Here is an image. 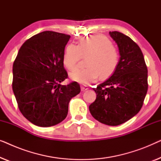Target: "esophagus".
<instances>
[{
  "label": "esophagus",
  "instance_id": "esophagus-1",
  "mask_svg": "<svg viewBox=\"0 0 161 161\" xmlns=\"http://www.w3.org/2000/svg\"><path fill=\"white\" fill-rule=\"evenodd\" d=\"M89 89V88H88L86 86H80V89H81V92H85V91H86V90Z\"/></svg>",
  "mask_w": 161,
  "mask_h": 161
}]
</instances>
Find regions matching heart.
I'll use <instances>...</instances> for the list:
<instances>
[{
  "label": "heart",
  "instance_id": "1",
  "mask_svg": "<svg viewBox=\"0 0 161 161\" xmlns=\"http://www.w3.org/2000/svg\"><path fill=\"white\" fill-rule=\"evenodd\" d=\"M87 57V67L70 74L72 80L86 85L96 81L99 76L101 79L110 78L119 63V53L110 39L103 35H95L81 39L78 45H68L63 56L64 65L73 71L80 59Z\"/></svg>",
  "mask_w": 161,
  "mask_h": 161
}]
</instances>
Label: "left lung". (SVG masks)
Segmentation results:
<instances>
[{
	"mask_svg": "<svg viewBox=\"0 0 161 161\" xmlns=\"http://www.w3.org/2000/svg\"><path fill=\"white\" fill-rule=\"evenodd\" d=\"M109 34L117 44L119 63L107 80L94 88L97 97L89 108L95 119L116 126L130 119L142 108L148 89V71L135 42L118 31H110Z\"/></svg>",
	"mask_w": 161,
	"mask_h": 161,
	"instance_id": "obj_1",
	"label": "left lung"
}]
</instances>
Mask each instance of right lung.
Wrapping results in <instances>:
<instances>
[{
    "label": "right lung",
    "instance_id": "1",
    "mask_svg": "<svg viewBox=\"0 0 161 161\" xmlns=\"http://www.w3.org/2000/svg\"><path fill=\"white\" fill-rule=\"evenodd\" d=\"M69 35L43 31L26 40L13 64L12 89L22 114L36 126L50 127L67 117L71 99L80 92L64 67Z\"/></svg>",
    "mask_w": 161,
    "mask_h": 161
}]
</instances>
